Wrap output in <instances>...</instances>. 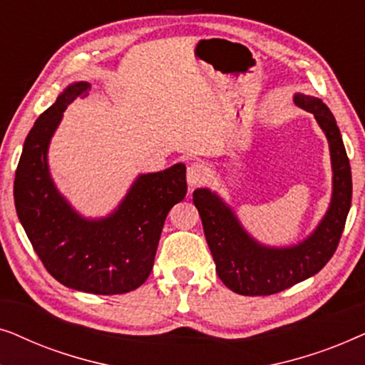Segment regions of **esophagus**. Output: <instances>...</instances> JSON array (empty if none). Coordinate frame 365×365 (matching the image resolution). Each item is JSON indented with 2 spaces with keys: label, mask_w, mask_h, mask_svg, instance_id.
Wrapping results in <instances>:
<instances>
[{
  "label": "esophagus",
  "mask_w": 365,
  "mask_h": 365,
  "mask_svg": "<svg viewBox=\"0 0 365 365\" xmlns=\"http://www.w3.org/2000/svg\"><path fill=\"white\" fill-rule=\"evenodd\" d=\"M187 184L191 187H197L207 181V169L202 166V164H189L187 166V174H186Z\"/></svg>",
  "instance_id": "obj_1"
}]
</instances>
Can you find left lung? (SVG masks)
<instances>
[{"mask_svg": "<svg viewBox=\"0 0 365 365\" xmlns=\"http://www.w3.org/2000/svg\"><path fill=\"white\" fill-rule=\"evenodd\" d=\"M294 103L314 114L327 138L332 164L331 204L304 241L287 247L264 246L242 227L236 212L216 192L207 187L192 192L217 276L241 296H271L317 274L336 252L351 209V164L336 118L319 98L296 93Z\"/></svg>", "mask_w": 365, "mask_h": 365, "instance_id": "obj_1", "label": "left lung"}]
</instances>
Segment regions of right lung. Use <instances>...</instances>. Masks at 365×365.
<instances>
[{"instance_id":"right-lung-1","label":"right lung","mask_w":365,"mask_h":365,"mask_svg":"<svg viewBox=\"0 0 365 365\" xmlns=\"http://www.w3.org/2000/svg\"><path fill=\"white\" fill-rule=\"evenodd\" d=\"M91 84L78 81L36 119L24 141L14 176V206L38 257L63 286L113 296L134 291L153 271L168 212L187 192L182 163L139 174L106 217H84L58 191L48 149L63 113Z\"/></svg>"}]
</instances>
